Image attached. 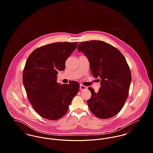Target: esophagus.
<instances>
[{
    "label": "esophagus",
    "instance_id": "34e87169",
    "mask_svg": "<svg viewBox=\"0 0 153 153\" xmlns=\"http://www.w3.org/2000/svg\"><path fill=\"white\" fill-rule=\"evenodd\" d=\"M87 89V87L83 85H80V87H79V89L80 91H84V90H85Z\"/></svg>",
    "mask_w": 153,
    "mask_h": 153
}]
</instances>
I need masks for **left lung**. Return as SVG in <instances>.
<instances>
[{"instance_id":"1","label":"left lung","mask_w":153,"mask_h":153,"mask_svg":"<svg viewBox=\"0 0 153 153\" xmlns=\"http://www.w3.org/2000/svg\"><path fill=\"white\" fill-rule=\"evenodd\" d=\"M77 49L87 57L92 74L101 81L98 92L88 88L92 95L88 106L100 118L116 115L127 99L131 82L130 69L124 56L117 48L100 41L81 42Z\"/></svg>"}]
</instances>
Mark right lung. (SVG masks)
Returning a JSON list of instances; mask_svg holds the SVG:
<instances>
[{
  "label": "right lung",
  "instance_id": "1",
  "mask_svg": "<svg viewBox=\"0 0 153 153\" xmlns=\"http://www.w3.org/2000/svg\"><path fill=\"white\" fill-rule=\"evenodd\" d=\"M78 42H56L34 50L29 56L23 72V84L33 109L42 117L56 120L62 117L79 90V84L56 82L59 71L65 68L66 60Z\"/></svg>",
  "mask_w": 153,
  "mask_h": 153
}]
</instances>
